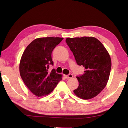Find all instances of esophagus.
<instances>
[{"mask_svg":"<svg viewBox=\"0 0 128 128\" xmlns=\"http://www.w3.org/2000/svg\"><path fill=\"white\" fill-rule=\"evenodd\" d=\"M64 77L66 78V79H68V78H72L73 77V75L72 74H69L68 75H64Z\"/></svg>","mask_w":128,"mask_h":128,"instance_id":"obj_1","label":"esophagus"}]
</instances>
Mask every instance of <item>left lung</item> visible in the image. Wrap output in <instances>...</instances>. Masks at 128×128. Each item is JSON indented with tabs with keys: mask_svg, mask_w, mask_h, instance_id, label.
<instances>
[{
	"mask_svg": "<svg viewBox=\"0 0 128 128\" xmlns=\"http://www.w3.org/2000/svg\"><path fill=\"white\" fill-rule=\"evenodd\" d=\"M66 42L78 66L85 67L83 75L76 76L78 88L74 94L84 100L98 94L109 79L111 59L109 53L99 40L92 37L67 38Z\"/></svg>",
	"mask_w": 128,
	"mask_h": 128,
	"instance_id": "left-lung-1",
	"label": "left lung"
}]
</instances>
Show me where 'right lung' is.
<instances>
[{"instance_id": "1", "label": "right lung", "mask_w": 128, "mask_h": 128, "mask_svg": "<svg viewBox=\"0 0 128 128\" xmlns=\"http://www.w3.org/2000/svg\"><path fill=\"white\" fill-rule=\"evenodd\" d=\"M63 38L43 37L34 40L24 50L20 62V74L26 86L36 96L48 94L62 80L53 66L52 53Z\"/></svg>"}]
</instances>
